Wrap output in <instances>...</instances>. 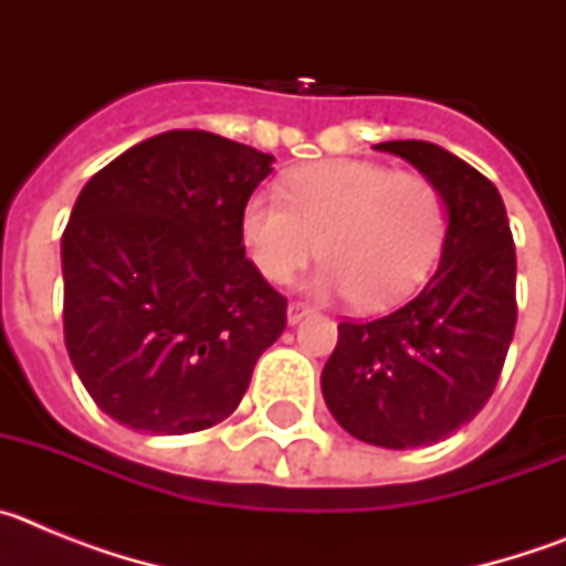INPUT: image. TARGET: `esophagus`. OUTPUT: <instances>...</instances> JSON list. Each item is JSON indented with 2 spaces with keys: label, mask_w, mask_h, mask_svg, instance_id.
<instances>
[{
  "label": "esophagus",
  "mask_w": 566,
  "mask_h": 566,
  "mask_svg": "<svg viewBox=\"0 0 566 566\" xmlns=\"http://www.w3.org/2000/svg\"><path fill=\"white\" fill-rule=\"evenodd\" d=\"M312 312H314V308L303 306V303H289V326H297L300 319L308 317Z\"/></svg>",
  "instance_id": "esophagus-1"
}]
</instances>
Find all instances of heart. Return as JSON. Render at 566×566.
I'll use <instances>...</instances> for the list:
<instances>
[{
  "label": "heart",
  "mask_w": 566,
  "mask_h": 566,
  "mask_svg": "<svg viewBox=\"0 0 566 566\" xmlns=\"http://www.w3.org/2000/svg\"><path fill=\"white\" fill-rule=\"evenodd\" d=\"M283 195L254 192L240 209L243 249L272 283H289L319 252L328 263L314 292L388 308L437 263L444 203L424 175L332 158L294 169Z\"/></svg>",
  "instance_id": "b5f03b06"
}]
</instances>
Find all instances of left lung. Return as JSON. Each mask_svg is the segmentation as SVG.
<instances>
[{"label": "left lung", "mask_w": 566, "mask_h": 566, "mask_svg": "<svg viewBox=\"0 0 566 566\" xmlns=\"http://www.w3.org/2000/svg\"><path fill=\"white\" fill-rule=\"evenodd\" d=\"M439 189L442 254L422 292L371 323H339L323 399L354 439L424 448L468 424L490 399L516 328V247L502 195L431 142H385Z\"/></svg>", "instance_id": "8db88e82"}]
</instances>
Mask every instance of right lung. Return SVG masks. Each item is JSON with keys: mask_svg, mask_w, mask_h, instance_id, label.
I'll return each instance as SVG.
<instances>
[{"mask_svg": "<svg viewBox=\"0 0 566 566\" xmlns=\"http://www.w3.org/2000/svg\"><path fill=\"white\" fill-rule=\"evenodd\" d=\"M274 155L203 129L135 144L84 184L62 234L64 345L115 422L203 431L238 408L286 328L240 240Z\"/></svg>", "mask_w": 566, "mask_h": 566, "instance_id": "obj_1", "label": "right lung"}]
</instances>
